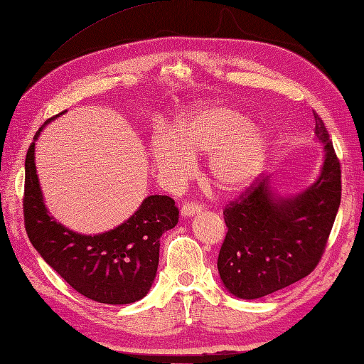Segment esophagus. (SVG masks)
Returning <instances> with one entry per match:
<instances>
[{
	"label": "esophagus",
	"mask_w": 364,
	"mask_h": 364,
	"mask_svg": "<svg viewBox=\"0 0 364 364\" xmlns=\"http://www.w3.org/2000/svg\"><path fill=\"white\" fill-rule=\"evenodd\" d=\"M202 211V205L199 203H184L181 207V216L188 218V216H194L199 215Z\"/></svg>",
	"instance_id": "34e87169"
}]
</instances>
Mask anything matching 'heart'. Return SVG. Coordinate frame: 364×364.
Listing matches in <instances>:
<instances>
[{
	"mask_svg": "<svg viewBox=\"0 0 364 364\" xmlns=\"http://www.w3.org/2000/svg\"><path fill=\"white\" fill-rule=\"evenodd\" d=\"M269 136L250 117L229 107H210L176 122L175 135L164 132L151 143L159 173L180 183L194 168V157H208L211 183L224 193L248 188L266 164Z\"/></svg>",
	"mask_w": 364,
	"mask_h": 364,
	"instance_id": "heart-1",
	"label": "heart"
}]
</instances>
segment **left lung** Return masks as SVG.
<instances>
[{"label":"left lung","mask_w":364,"mask_h":364,"mask_svg":"<svg viewBox=\"0 0 364 364\" xmlns=\"http://www.w3.org/2000/svg\"><path fill=\"white\" fill-rule=\"evenodd\" d=\"M314 117L325 156L312 186L280 196L270 176L257 178L224 210L228 234L218 272L228 291L240 299H257L299 282L325 251L341 205V164L325 124L315 111Z\"/></svg>","instance_id":"1"}]
</instances>
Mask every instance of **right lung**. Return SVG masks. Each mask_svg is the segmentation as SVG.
I'll return each mask as SVG.
<instances>
[{"instance_id": "1", "label": "right lung", "mask_w": 364, "mask_h": 364, "mask_svg": "<svg viewBox=\"0 0 364 364\" xmlns=\"http://www.w3.org/2000/svg\"><path fill=\"white\" fill-rule=\"evenodd\" d=\"M46 124L36 132L25 159L23 216L31 245L71 288L89 299L114 306L140 301L156 279L161 237L178 223L175 200L148 196L127 221L102 234L85 235L65 228L46 207L36 173L35 141Z\"/></svg>"}]
</instances>
